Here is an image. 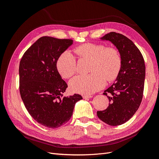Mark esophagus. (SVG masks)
<instances>
[{
	"instance_id": "obj_1",
	"label": "esophagus",
	"mask_w": 159,
	"mask_h": 159,
	"mask_svg": "<svg viewBox=\"0 0 159 159\" xmlns=\"http://www.w3.org/2000/svg\"><path fill=\"white\" fill-rule=\"evenodd\" d=\"M93 96L92 95H83V98L84 99H88V98H92Z\"/></svg>"
}]
</instances>
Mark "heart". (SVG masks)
Wrapping results in <instances>:
<instances>
[{
  "mask_svg": "<svg viewBox=\"0 0 159 159\" xmlns=\"http://www.w3.org/2000/svg\"><path fill=\"white\" fill-rule=\"evenodd\" d=\"M80 58L91 61L87 75H77L70 81L71 91L81 94H91L102 89L106 81L117 78L121 68V57L117 49L103 44L86 43L74 49ZM57 69L65 78H70L76 72V60L70 51H65L59 56Z\"/></svg>",
  "mask_w": 159,
  "mask_h": 159,
  "instance_id": "obj_1",
  "label": "heart"
}]
</instances>
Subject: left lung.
<instances>
[{
    "label": "left lung",
    "instance_id": "1",
    "mask_svg": "<svg viewBox=\"0 0 159 159\" xmlns=\"http://www.w3.org/2000/svg\"><path fill=\"white\" fill-rule=\"evenodd\" d=\"M117 48L121 57V68L115 82L104 91L110 103L98 117L111 126L127 122L141 103L145 79V65L141 52L134 43L121 34L112 32L100 38Z\"/></svg>",
    "mask_w": 159,
    "mask_h": 159
}]
</instances>
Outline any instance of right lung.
Instances as JSON below:
<instances>
[{
  "label": "right lung",
  "instance_id": "1",
  "mask_svg": "<svg viewBox=\"0 0 159 159\" xmlns=\"http://www.w3.org/2000/svg\"><path fill=\"white\" fill-rule=\"evenodd\" d=\"M72 44L70 39L41 37L26 51L20 62L23 103L34 119L46 127L55 129L66 123L75 103L83 99L79 94L64 96L68 85L57 70L59 56Z\"/></svg>",
  "mask_w": 159,
  "mask_h": 159
}]
</instances>
